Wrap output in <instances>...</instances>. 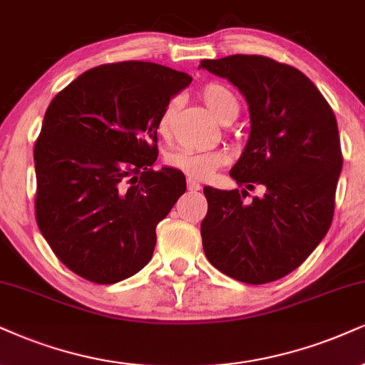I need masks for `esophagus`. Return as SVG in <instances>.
<instances>
[{"label": "esophagus", "instance_id": "34e87169", "mask_svg": "<svg viewBox=\"0 0 365 365\" xmlns=\"http://www.w3.org/2000/svg\"><path fill=\"white\" fill-rule=\"evenodd\" d=\"M187 190L190 191H200L201 190V184L195 181V179H187Z\"/></svg>", "mask_w": 365, "mask_h": 365}]
</instances>
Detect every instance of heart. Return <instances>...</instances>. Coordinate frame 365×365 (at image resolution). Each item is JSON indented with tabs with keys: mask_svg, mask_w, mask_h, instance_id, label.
Segmentation results:
<instances>
[{
	"mask_svg": "<svg viewBox=\"0 0 365 365\" xmlns=\"http://www.w3.org/2000/svg\"><path fill=\"white\" fill-rule=\"evenodd\" d=\"M201 100L211 113L215 115V118L222 123H230L237 118L238 105L237 96L230 89L220 83H208L200 89ZM178 108V100L173 98L165 103V106L162 108L159 118H157V132L162 137H168L170 121H173L174 111ZM230 160V154L223 148H215V150H190V148H179V150L170 152L168 155V164L170 168L181 170V173L191 175V178L205 179L210 178L218 168L227 164Z\"/></svg>",
	"mask_w": 365,
	"mask_h": 365,
	"instance_id": "obj_1",
	"label": "heart"
}]
</instances>
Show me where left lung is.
<instances>
[{
  "label": "left lung",
  "instance_id": "obj_1",
  "mask_svg": "<svg viewBox=\"0 0 365 365\" xmlns=\"http://www.w3.org/2000/svg\"><path fill=\"white\" fill-rule=\"evenodd\" d=\"M244 94L250 135L230 175L242 191L206 186L201 222L206 257L247 284L277 281L299 267L331 225L341 173L336 118L296 67L262 56L201 61ZM261 190L252 202L243 197Z\"/></svg>",
  "mask_w": 365,
  "mask_h": 365
}]
</instances>
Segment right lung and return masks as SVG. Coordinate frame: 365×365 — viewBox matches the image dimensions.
Segmentation results:
<instances>
[{"instance_id": "right-lung-1", "label": "right lung", "mask_w": 365, "mask_h": 365, "mask_svg": "<svg viewBox=\"0 0 365 365\" xmlns=\"http://www.w3.org/2000/svg\"><path fill=\"white\" fill-rule=\"evenodd\" d=\"M191 81L154 62H116L83 73L48 105L34 150L35 217L78 276L113 284L152 259L157 223L186 191L181 170L150 169L157 118Z\"/></svg>"}]
</instances>
